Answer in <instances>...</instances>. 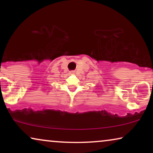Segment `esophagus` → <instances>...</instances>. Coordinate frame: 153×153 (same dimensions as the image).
I'll use <instances>...</instances> for the list:
<instances>
[{"label": "esophagus", "instance_id": "1", "mask_svg": "<svg viewBox=\"0 0 153 153\" xmlns=\"http://www.w3.org/2000/svg\"><path fill=\"white\" fill-rule=\"evenodd\" d=\"M74 71H71V72H70V74H74Z\"/></svg>", "mask_w": 153, "mask_h": 153}]
</instances>
